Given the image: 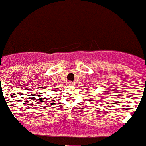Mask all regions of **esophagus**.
<instances>
[{
	"instance_id": "1",
	"label": "esophagus",
	"mask_w": 146,
	"mask_h": 146,
	"mask_svg": "<svg viewBox=\"0 0 146 146\" xmlns=\"http://www.w3.org/2000/svg\"><path fill=\"white\" fill-rule=\"evenodd\" d=\"M68 86H72V85H73V82H68Z\"/></svg>"
}]
</instances>
